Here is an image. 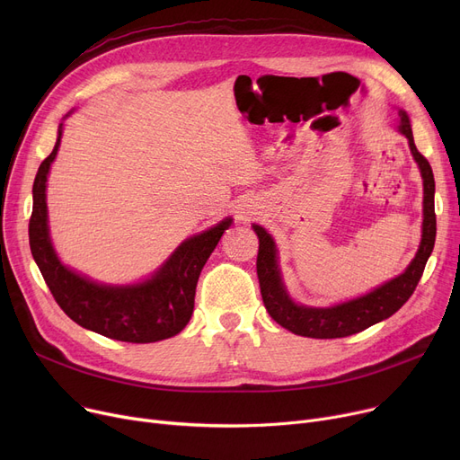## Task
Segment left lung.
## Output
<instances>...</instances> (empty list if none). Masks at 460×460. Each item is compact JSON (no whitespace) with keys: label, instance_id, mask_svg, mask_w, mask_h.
I'll return each instance as SVG.
<instances>
[{"label":"left lung","instance_id":"8db88e82","mask_svg":"<svg viewBox=\"0 0 460 460\" xmlns=\"http://www.w3.org/2000/svg\"><path fill=\"white\" fill-rule=\"evenodd\" d=\"M401 132L408 137L410 151H412L423 177V234L421 244L410 262V267L395 279L375 288L373 293L359 296L356 300L333 305V307H305L295 304L285 293L276 262V246L270 234L261 226H253L259 236L257 253V276L261 285V295L270 317L283 328L296 335L315 337V340H333V337H347L366 330L384 319L392 317L402 304L414 295L416 287L423 276L425 264L434 248L437 238V214H434V175L429 160L418 151L412 128L406 111L399 110Z\"/></svg>","mask_w":460,"mask_h":460}]
</instances>
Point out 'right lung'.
<instances>
[{
    "label": "right lung",
    "mask_w": 460,
    "mask_h": 460,
    "mask_svg": "<svg viewBox=\"0 0 460 460\" xmlns=\"http://www.w3.org/2000/svg\"><path fill=\"white\" fill-rule=\"evenodd\" d=\"M59 143L61 127L54 151L42 160L37 172L30 217L31 253L58 305L76 324L117 341L155 343L177 335L191 317L199 274L231 226V217L188 238L147 281L132 287L93 283L63 267L48 236L46 177Z\"/></svg>",
    "instance_id": "add662e5"
}]
</instances>
